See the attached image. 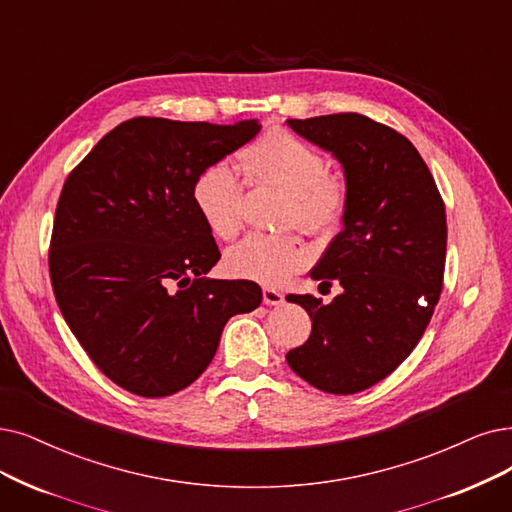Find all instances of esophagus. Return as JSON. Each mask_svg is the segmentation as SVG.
I'll return each instance as SVG.
<instances>
[{"instance_id":"34e87169","label":"esophagus","mask_w":512,"mask_h":512,"mask_svg":"<svg viewBox=\"0 0 512 512\" xmlns=\"http://www.w3.org/2000/svg\"><path fill=\"white\" fill-rule=\"evenodd\" d=\"M283 294L279 292V290H275V288H264L262 290V302L264 304H269V306H279V304H283Z\"/></svg>"}]
</instances>
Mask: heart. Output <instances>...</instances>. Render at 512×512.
<instances>
[{"label":"heart","instance_id":"obj_1","mask_svg":"<svg viewBox=\"0 0 512 512\" xmlns=\"http://www.w3.org/2000/svg\"><path fill=\"white\" fill-rule=\"evenodd\" d=\"M245 185L285 191L283 224L306 235L332 233L346 206L342 180L327 172L319 151L304 140L271 130L239 153ZM243 182L229 163L218 161L193 182V206L208 231L229 241L241 229ZM309 254L296 237L250 235L224 256V269L235 279L277 285L300 271Z\"/></svg>","mask_w":512,"mask_h":512}]
</instances>
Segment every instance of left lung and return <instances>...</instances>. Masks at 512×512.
Here are the masks:
<instances>
[{
    "label": "left lung",
    "instance_id": "left-lung-1",
    "mask_svg": "<svg viewBox=\"0 0 512 512\" xmlns=\"http://www.w3.org/2000/svg\"><path fill=\"white\" fill-rule=\"evenodd\" d=\"M344 170L342 231L311 277L342 285L330 304L292 294L313 321L285 359L319 391L353 395L393 374L422 338L443 288L447 222L431 170L403 134L359 113L288 119Z\"/></svg>",
    "mask_w": 512,
    "mask_h": 512
}]
</instances>
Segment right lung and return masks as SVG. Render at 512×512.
I'll use <instances>...</instances> for the list:
<instances>
[{"label": "right lung", "instance_id": "1", "mask_svg": "<svg viewBox=\"0 0 512 512\" xmlns=\"http://www.w3.org/2000/svg\"><path fill=\"white\" fill-rule=\"evenodd\" d=\"M260 132L256 119L134 117L67 176L50 241V279L71 332L98 370L140 397L195 382L254 281L208 279L218 245L193 206L201 170Z\"/></svg>", "mask_w": 512, "mask_h": 512}]
</instances>
